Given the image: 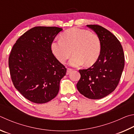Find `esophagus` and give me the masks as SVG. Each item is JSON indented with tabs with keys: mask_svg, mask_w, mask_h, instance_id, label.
I'll list each match as a JSON object with an SVG mask.
<instances>
[{
	"mask_svg": "<svg viewBox=\"0 0 134 134\" xmlns=\"http://www.w3.org/2000/svg\"><path fill=\"white\" fill-rule=\"evenodd\" d=\"M72 71H73V69H71V68H68L67 69V72H66V74L68 75L69 74L70 72H71Z\"/></svg>",
	"mask_w": 134,
	"mask_h": 134,
	"instance_id": "1",
	"label": "esophagus"
}]
</instances>
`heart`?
I'll return each mask as SVG.
<instances>
[{"label":"heart","mask_w":134,"mask_h":134,"mask_svg":"<svg viewBox=\"0 0 134 134\" xmlns=\"http://www.w3.org/2000/svg\"><path fill=\"white\" fill-rule=\"evenodd\" d=\"M52 51L56 59L64 63L72 54L69 65L74 67L83 63L90 66L97 62L101 51V43L97 35L87 30L74 27L66 30L60 39L53 41Z\"/></svg>","instance_id":"heart-1"}]
</instances>
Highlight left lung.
<instances>
[{
    "label": "left lung",
    "instance_id": "1",
    "mask_svg": "<svg viewBox=\"0 0 134 134\" xmlns=\"http://www.w3.org/2000/svg\"><path fill=\"white\" fill-rule=\"evenodd\" d=\"M99 37L101 51L99 58L87 69H80L77 83L79 92L91 99L107 97L115 90L122 73L125 58L123 48L116 37L97 25H88Z\"/></svg>",
    "mask_w": 134,
    "mask_h": 134
}]
</instances>
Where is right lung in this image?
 <instances>
[{"mask_svg": "<svg viewBox=\"0 0 134 134\" xmlns=\"http://www.w3.org/2000/svg\"><path fill=\"white\" fill-rule=\"evenodd\" d=\"M62 29L36 26L23 34L14 44L9 67L15 88L36 104L53 99L59 90L66 68L53 55L51 44Z\"/></svg>", "mask_w": 134, "mask_h": 134, "instance_id": "right-lung-1", "label": "right lung"}]
</instances>
